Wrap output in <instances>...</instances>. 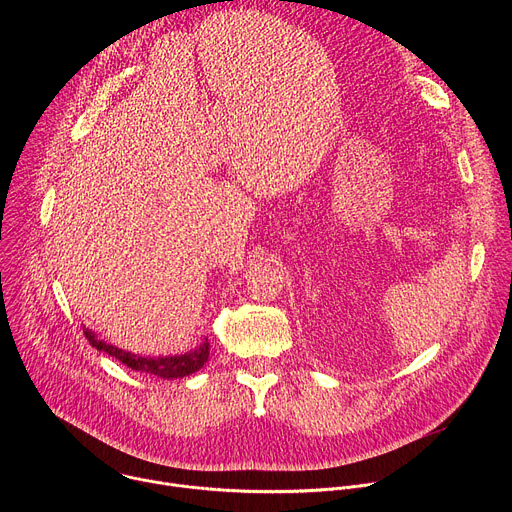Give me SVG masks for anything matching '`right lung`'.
Wrapping results in <instances>:
<instances>
[{"label":"right lung","instance_id":"add662e5","mask_svg":"<svg viewBox=\"0 0 512 512\" xmlns=\"http://www.w3.org/2000/svg\"><path fill=\"white\" fill-rule=\"evenodd\" d=\"M87 340L91 342V346H95L97 350L107 352L109 356H115L119 362H123L125 367L137 371V373H145V375H154L160 379H182L188 377L192 373H196L198 369L204 367V362L208 360V340H204L196 350L180 354V356H166V358H150V356H139V354H131L127 350H121L113 344H107L99 338H95V334L91 330H85Z\"/></svg>","mask_w":512,"mask_h":512}]
</instances>
